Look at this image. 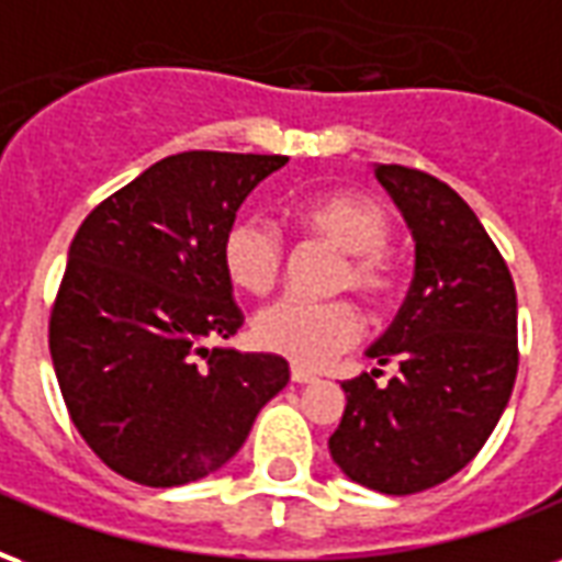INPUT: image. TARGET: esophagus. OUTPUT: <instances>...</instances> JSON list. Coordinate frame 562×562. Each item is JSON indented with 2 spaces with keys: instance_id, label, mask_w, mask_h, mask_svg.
Masks as SVG:
<instances>
[{
  "instance_id": "esophagus-1",
  "label": "esophagus",
  "mask_w": 562,
  "mask_h": 562,
  "mask_svg": "<svg viewBox=\"0 0 562 562\" xmlns=\"http://www.w3.org/2000/svg\"><path fill=\"white\" fill-rule=\"evenodd\" d=\"M313 379H316L313 370H306V367H292V382H297V385H306V382H313Z\"/></svg>"
}]
</instances>
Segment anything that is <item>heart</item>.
Segmentation results:
<instances>
[{
    "mask_svg": "<svg viewBox=\"0 0 562 562\" xmlns=\"http://www.w3.org/2000/svg\"><path fill=\"white\" fill-rule=\"evenodd\" d=\"M297 225L342 252L334 289H352L370 306H385L401 285V261L389 249L394 220L376 198L361 192H322L294 207ZM285 246L265 216H240L222 237V268L246 294H268L280 282ZM361 334L352 301L282 297L258 310L252 337L261 349L301 367H318L346 352Z\"/></svg>",
    "mask_w": 562,
    "mask_h": 562,
    "instance_id": "heart-1",
    "label": "heart"
}]
</instances>
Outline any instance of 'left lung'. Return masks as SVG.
<instances>
[{"instance_id": "8db88e82", "label": "left lung", "mask_w": 562, "mask_h": 562, "mask_svg": "<svg viewBox=\"0 0 562 562\" xmlns=\"http://www.w3.org/2000/svg\"><path fill=\"white\" fill-rule=\"evenodd\" d=\"M415 240L401 313L367 355L401 367L342 382L346 413L330 434L334 463L379 494L442 484L494 434L518 376V297L506 261L470 204L418 168L376 165Z\"/></svg>"}]
</instances>
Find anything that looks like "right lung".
Here are the masks:
<instances>
[{
  "instance_id": "add662e5",
  "label": "right lung",
  "mask_w": 562,
  "mask_h": 562,
  "mask_svg": "<svg viewBox=\"0 0 562 562\" xmlns=\"http://www.w3.org/2000/svg\"><path fill=\"white\" fill-rule=\"evenodd\" d=\"M285 161L177 153L104 198L71 240L50 310L56 382L78 434L128 482L216 472L289 382L280 355L207 346L244 325L222 237Z\"/></svg>"
}]
</instances>
